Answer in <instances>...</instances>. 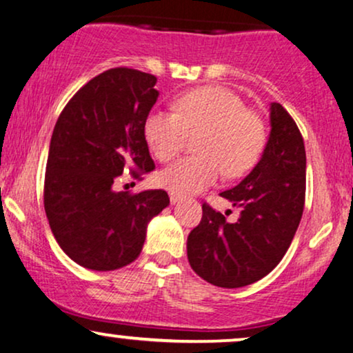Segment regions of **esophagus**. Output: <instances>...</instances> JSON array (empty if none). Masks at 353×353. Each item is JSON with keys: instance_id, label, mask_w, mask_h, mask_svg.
<instances>
[{"instance_id": "1", "label": "esophagus", "mask_w": 353, "mask_h": 353, "mask_svg": "<svg viewBox=\"0 0 353 353\" xmlns=\"http://www.w3.org/2000/svg\"><path fill=\"white\" fill-rule=\"evenodd\" d=\"M181 200H183V196H180V194H176V193H170V201H172L173 205H175V203H180Z\"/></svg>"}]
</instances>
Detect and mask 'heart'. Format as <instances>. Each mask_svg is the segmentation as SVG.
<instances>
[{
	"label": "heart",
	"mask_w": 353,
	"mask_h": 353,
	"mask_svg": "<svg viewBox=\"0 0 353 353\" xmlns=\"http://www.w3.org/2000/svg\"><path fill=\"white\" fill-rule=\"evenodd\" d=\"M143 134L157 160H173L188 135H198L194 150L159 173L161 186L176 194L200 193L218 180L246 175L268 142L263 117L246 109L241 97L225 87H200L178 95L173 112L153 110Z\"/></svg>",
	"instance_id": "obj_1"
}]
</instances>
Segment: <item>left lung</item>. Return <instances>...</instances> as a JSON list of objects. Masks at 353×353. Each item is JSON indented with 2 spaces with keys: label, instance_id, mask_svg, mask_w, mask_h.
Returning <instances> with one entry per match:
<instances>
[{
  "label": "left lung",
  "instance_id": "left-lung-1",
  "mask_svg": "<svg viewBox=\"0 0 353 353\" xmlns=\"http://www.w3.org/2000/svg\"><path fill=\"white\" fill-rule=\"evenodd\" d=\"M221 196L241 210L238 221L228 223L225 214L203 203L186 252L201 279L218 288H243L281 263L304 211V139L281 103H271V134L258 165Z\"/></svg>",
  "mask_w": 353,
  "mask_h": 353
}]
</instances>
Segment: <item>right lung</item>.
<instances>
[{
	"mask_svg": "<svg viewBox=\"0 0 353 353\" xmlns=\"http://www.w3.org/2000/svg\"><path fill=\"white\" fill-rule=\"evenodd\" d=\"M157 77L115 68L90 79L54 127L44 178V210L61 250L92 271L139 258L147 225L167 208L163 190L115 192L114 181L155 168L143 123L159 99Z\"/></svg>",
	"mask_w": 353,
	"mask_h": 353,
	"instance_id": "add662e5",
	"label": "right lung"
}]
</instances>
